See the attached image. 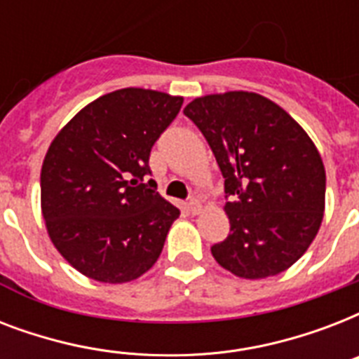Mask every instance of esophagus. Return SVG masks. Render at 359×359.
I'll return each instance as SVG.
<instances>
[{"label":"esophagus","mask_w":359,"mask_h":359,"mask_svg":"<svg viewBox=\"0 0 359 359\" xmlns=\"http://www.w3.org/2000/svg\"><path fill=\"white\" fill-rule=\"evenodd\" d=\"M188 210H190V214H194V216L201 212V210H203L201 201H199L197 197H191L190 201H188Z\"/></svg>","instance_id":"obj_1"}]
</instances>
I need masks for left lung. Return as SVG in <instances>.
I'll use <instances>...</instances> for the list:
<instances>
[{"instance_id": "obj_1", "label": "left lung", "mask_w": 359, "mask_h": 359, "mask_svg": "<svg viewBox=\"0 0 359 359\" xmlns=\"http://www.w3.org/2000/svg\"><path fill=\"white\" fill-rule=\"evenodd\" d=\"M184 115L208 141L229 197L231 233L210 248L214 259L244 279L285 272L323 224L326 171L311 137L257 93L199 97Z\"/></svg>"}]
</instances>
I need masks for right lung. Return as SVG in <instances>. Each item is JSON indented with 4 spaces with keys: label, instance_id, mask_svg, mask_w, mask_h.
Listing matches in <instances>:
<instances>
[{
    "label": "right lung",
    "instance_id": "1",
    "mask_svg": "<svg viewBox=\"0 0 359 359\" xmlns=\"http://www.w3.org/2000/svg\"><path fill=\"white\" fill-rule=\"evenodd\" d=\"M182 102L126 87L87 104L53 137L41 171L42 216L53 245L87 278L126 283L162 253L180 212L143 179Z\"/></svg>",
    "mask_w": 359,
    "mask_h": 359
}]
</instances>
